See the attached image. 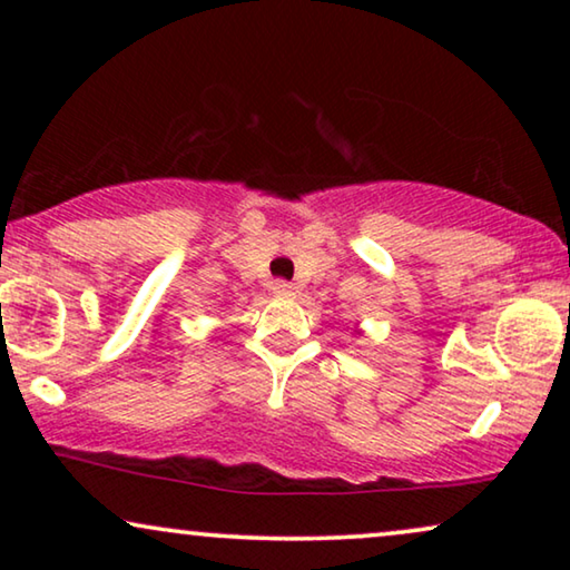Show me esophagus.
Segmentation results:
<instances>
[{"instance_id":"34e87169","label":"esophagus","mask_w":570,"mask_h":570,"mask_svg":"<svg viewBox=\"0 0 570 570\" xmlns=\"http://www.w3.org/2000/svg\"><path fill=\"white\" fill-rule=\"evenodd\" d=\"M272 293H275L277 298H291V295H295V287L291 283H285V279H275V283H272Z\"/></svg>"}]
</instances>
